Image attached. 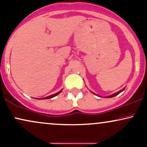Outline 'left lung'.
<instances>
[{
	"mask_svg": "<svg viewBox=\"0 0 147 147\" xmlns=\"http://www.w3.org/2000/svg\"><path fill=\"white\" fill-rule=\"evenodd\" d=\"M124 90V88H123V89H122V90H119V91H118V92H115V93H114V94H112V95H109V96H107V97H106V98H111V97H115V96H116V95H117L118 94H119L121 92H122L123 90ZM91 92H92V93H93L94 95H97V96H99V95H97V94H95V93H94L93 92H92V91H90Z\"/></svg>",
	"mask_w": 147,
	"mask_h": 147,
	"instance_id": "obj_1",
	"label": "left lung"
}]
</instances>
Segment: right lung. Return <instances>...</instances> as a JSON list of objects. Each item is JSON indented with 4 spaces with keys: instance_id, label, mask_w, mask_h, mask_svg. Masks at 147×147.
<instances>
[{
    "instance_id": "right-lung-1",
    "label": "right lung",
    "mask_w": 147,
    "mask_h": 147,
    "mask_svg": "<svg viewBox=\"0 0 147 147\" xmlns=\"http://www.w3.org/2000/svg\"><path fill=\"white\" fill-rule=\"evenodd\" d=\"M61 91H62V90H61L60 91H59V92H57V93L53 94V95H49V96H48V97H44V98H43V99H51V98H52V97H55V96H57V95H59V94L60 92H61Z\"/></svg>"
}]
</instances>
